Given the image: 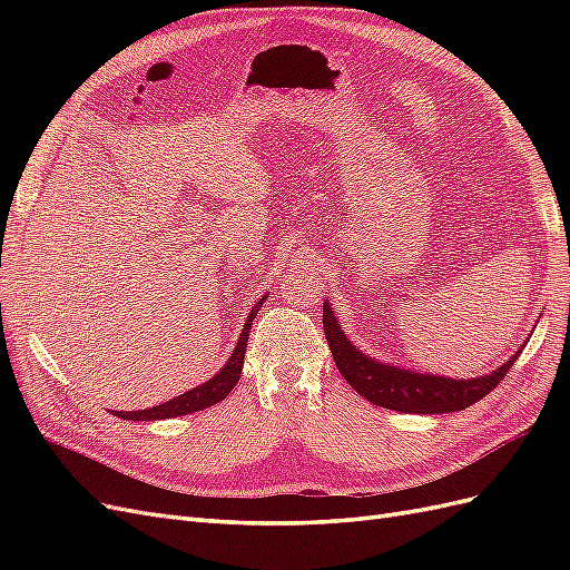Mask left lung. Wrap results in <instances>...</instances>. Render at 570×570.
Instances as JSON below:
<instances>
[{
	"label": "left lung",
	"mask_w": 570,
	"mask_h": 570,
	"mask_svg": "<svg viewBox=\"0 0 570 570\" xmlns=\"http://www.w3.org/2000/svg\"><path fill=\"white\" fill-rule=\"evenodd\" d=\"M323 331L327 347L333 352L335 366L361 396L375 406L402 413H450L463 411L475 404L488 392H492L507 371L515 364L525 344L502 366L478 377H446L435 373H419L404 366L385 364L371 354L361 352L356 344L344 335L331 302H323ZM528 342V340H525Z\"/></svg>",
	"instance_id": "left-lung-1"
}]
</instances>
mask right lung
<instances>
[{"instance_id": "1", "label": "right lung", "mask_w": 570, "mask_h": 570, "mask_svg": "<svg viewBox=\"0 0 570 570\" xmlns=\"http://www.w3.org/2000/svg\"><path fill=\"white\" fill-rule=\"evenodd\" d=\"M266 302V295L258 299L252 312L243 325V333H239L233 354L230 358L223 364V368L212 375L209 381L187 390L174 400H168L159 406H151V409H140V411H116L118 419L124 421H161V419H176V416H187V413H195L202 411L206 406H214L220 400H226L230 394V390L237 385L239 381V373H243V364H245V352H247V340H249V331H252V321L256 318V312H262V304Z\"/></svg>"}]
</instances>
